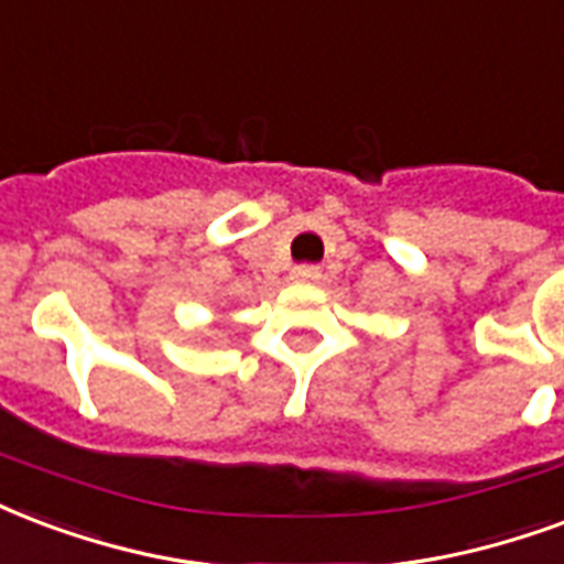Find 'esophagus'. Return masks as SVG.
I'll use <instances>...</instances> for the list:
<instances>
[{
  "mask_svg": "<svg viewBox=\"0 0 564 564\" xmlns=\"http://www.w3.org/2000/svg\"><path fill=\"white\" fill-rule=\"evenodd\" d=\"M293 281H299V283L319 281V265H311V262H304V265H295Z\"/></svg>",
  "mask_w": 564,
  "mask_h": 564,
  "instance_id": "1",
  "label": "esophagus"
}]
</instances>
